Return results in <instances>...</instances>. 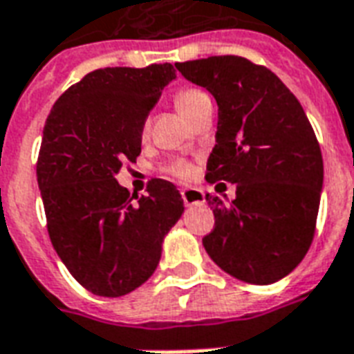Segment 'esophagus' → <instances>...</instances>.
<instances>
[{"mask_svg": "<svg viewBox=\"0 0 354 354\" xmlns=\"http://www.w3.org/2000/svg\"><path fill=\"white\" fill-rule=\"evenodd\" d=\"M182 198H184L185 206H195V204H204V193L197 187H185L180 191Z\"/></svg>", "mask_w": 354, "mask_h": 354, "instance_id": "1", "label": "esophagus"}]
</instances>
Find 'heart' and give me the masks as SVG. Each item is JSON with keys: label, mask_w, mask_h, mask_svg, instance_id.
I'll list each match as a JSON object with an SVG mask.
<instances>
[{"label": "heart", "mask_w": 354, "mask_h": 354, "mask_svg": "<svg viewBox=\"0 0 354 354\" xmlns=\"http://www.w3.org/2000/svg\"><path fill=\"white\" fill-rule=\"evenodd\" d=\"M212 103L210 95L206 93L201 88H182V90L178 91L176 95H174V104H176V109L180 111L182 116H185L187 120L195 116L201 109H203L204 104ZM148 129V122L144 124V131ZM169 174L172 176L180 178V180H187V178L193 176V165L189 161H185V159H176V161H172L169 165Z\"/></svg>", "instance_id": "1"}]
</instances>
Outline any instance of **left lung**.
I'll list each match as a JSON object with an SVG mask.
<instances>
[{"label":"left lung","mask_w":354,"mask_h":354,"mask_svg":"<svg viewBox=\"0 0 354 354\" xmlns=\"http://www.w3.org/2000/svg\"><path fill=\"white\" fill-rule=\"evenodd\" d=\"M216 97L210 184H236L225 204L206 195L216 217L203 245L214 263L245 283L268 285L297 268L315 234L323 156L302 104L279 78L240 56L176 64Z\"/></svg>","instance_id":"8db88e82"}]
</instances>
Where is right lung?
Returning <instances> with one entry per match:
<instances>
[{
    "instance_id": "1",
    "label": "right lung",
    "mask_w": 354,
    "mask_h": 354,
    "mask_svg": "<svg viewBox=\"0 0 354 354\" xmlns=\"http://www.w3.org/2000/svg\"><path fill=\"white\" fill-rule=\"evenodd\" d=\"M170 64L104 67L65 90L46 118L37 184L46 229L71 276L99 297H124L156 272L161 243L184 201L151 178L131 197L114 176L140 156L144 122L167 84Z\"/></svg>"
}]
</instances>
